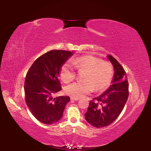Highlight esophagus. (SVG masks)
<instances>
[{"label":"esophagus","mask_w":151,"mask_h":151,"mask_svg":"<svg viewBox=\"0 0 151 151\" xmlns=\"http://www.w3.org/2000/svg\"><path fill=\"white\" fill-rule=\"evenodd\" d=\"M70 99L74 100V101H78L79 99L77 98H75V97H70Z\"/></svg>","instance_id":"34e87169"}]
</instances>
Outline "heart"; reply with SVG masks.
<instances>
[{
  "instance_id": "heart-1",
  "label": "heart",
  "mask_w": 151,
  "mask_h": 151,
  "mask_svg": "<svg viewBox=\"0 0 151 151\" xmlns=\"http://www.w3.org/2000/svg\"><path fill=\"white\" fill-rule=\"evenodd\" d=\"M72 64L79 71L85 70L84 81L75 82L66 87L67 94L75 98H82L94 90L102 91L110 85L113 70L110 63L93 55H84L72 59ZM76 76L74 68L69 62L61 67L60 76L65 83H70Z\"/></svg>"
}]
</instances>
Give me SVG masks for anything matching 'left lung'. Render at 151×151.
I'll list each match as a JSON object with an SVG mask.
<instances>
[{"label":"left lung","mask_w":151,"mask_h":151,"mask_svg":"<svg viewBox=\"0 0 151 151\" xmlns=\"http://www.w3.org/2000/svg\"><path fill=\"white\" fill-rule=\"evenodd\" d=\"M114 68V76L109 88L96 100L89 101L85 118L90 125L101 128L110 125L120 115L129 97V83L123 67L111 55L107 56Z\"/></svg>","instance_id":"obj_1"}]
</instances>
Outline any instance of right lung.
I'll return each mask as SVG.
<instances>
[{
  "label": "right lung",
  "instance_id": "right-lung-1",
  "mask_svg": "<svg viewBox=\"0 0 151 151\" xmlns=\"http://www.w3.org/2000/svg\"><path fill=\"white\" fill-rule=\"evenodd\" d=\"M74 53L51 50L34 62L27 72L24 82L25 100L30 111L44 124L57 123L63 116L69 96L54 98L61 91L58 79L61 67Z\"/></svg>",
  "mask_w": 151,
  "mask_h": 151
}]
</instances>
